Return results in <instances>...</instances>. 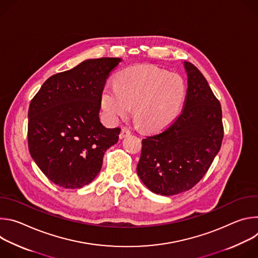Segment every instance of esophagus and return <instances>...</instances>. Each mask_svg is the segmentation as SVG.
<instances>
[{"mask_svg":"<svg viewBox=\"0 0 258 258\" xmlns=\"http://www.w3.org/2000/svg\"><path fill=\"white\" fill-rule=\"evenodd\" d=\"M130 135H131L130 130H127L126 127H123V128H121V132H120V134H119V138H120V139H123V138H125V137H128Z\"/></svg>","mask_w":258,"mask_h":258,"instance_id":"34e87169","label":"esophagus"}]
</instances>
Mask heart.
<instances>
[{"label":"heart","mask_w":258,"mask_h":258,"mask_svg":"<svg viewBox=\"0 0 258 258\" xmlns=\"http://www.w3.org/2000/svg\"><path fill=\"white\" fill-rule=\"evenodd\" d=\"M186 97V85L174 73L152 65L121 70L115 84H107L101 105L111 121L126 117L135 106V119L147 131L167 127L177 117Z\"/></svg>","instance_id":"heart-1"}]
</instances>
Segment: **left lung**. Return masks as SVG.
Returning <instances> with one entry per match:
<instances>
[{
    "mask_svg": "<svg viewBox=\"0 0 258 258\" xmlns=\"http://www.w3.org/2000/svg\"><path fill=\"white\" fill-rule=\"evenodd\" d=\"M188 90L182 112L164 132L142 141L137 172L151 192L171 196L204 176L224 138L222 107L197 67L185 61Z\"/></svg>",
    "mask_w": 258,
    "mask_h": 258,
    "instance_id": "8db88e82",
    "label": "left lung"
}]
</instances>
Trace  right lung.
<instances>
[{
    "instance_id": "right-lung-1",
    "label": "right lung",
    "mask_w": 258,
    "mask_h": 258,
    "mask_svg": "<svg viewBox=\"0 0 258 258\" xmlns=\"http://www.w3.org/2000/svg\"><path fill=\"white\" fill-rule=\"evenodd\" d=\"M120 58L88 59L49 78L30 102L28 149L43 173L65 189H80L98 175L119 127H105L99 116L109 73Z\"/></svg>"
}]
</instances>
